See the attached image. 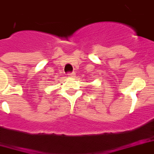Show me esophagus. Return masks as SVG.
<instances>
[{"instance_id":"34e87169","label":"esophagus","mask_w":154,"mask_h":154,"mask_svg":"<svg viewBox=\"0 0 154 154\" xmlns=\"http://www.w3.org/2000/svg\"><path fill=\"white\" fill-rule=\"evenodd\" d=\"M67 75H68V76H69V77H71V78H73V77H75V72H69V73H68Z\"/></svg>"}]
</instances>
